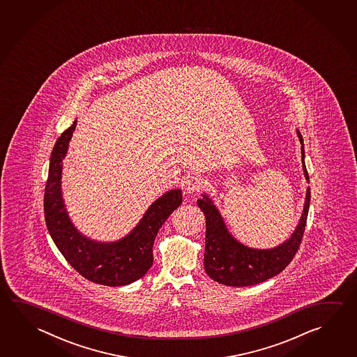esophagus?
I'll return each instance as SVG.
<instances>
[{
	"label": "esophagus",
	"mask_w": 357,
	"mask_h": 357,
	"mask_svg": "<svg viewBox=\"0 0 357 357\" xmlns=\"http://www.w3.org/2000/svg\"><path fill=\"white\" fill-rule=\"evenodd\" d=\"M203 179L199 176H189L185 181V189L188 193H198L203 188Z\"/></svg>",
	"instance_id": "obj_1"
}]
</instances>
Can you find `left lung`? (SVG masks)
Wrapping results in <instances>:
<instances>
[{
    "label": "left lung",
    "instance_id": "8db88e82",
    "mask_svg": "<svg viewBox=\"0 0 357 357\" xmlns=\"http://www.w3.org/2000/svg\"><path fill=\"white\" fill-rule=\"evenodd\" d=\"M300 139L302 168L307 181H310L305 165L303 139L297 130ZM311 192L307 188L305 208L301 215L300 223L296 227L292 236L286 242L269 250L250 248L239 243L231 237L227 229L223 218L218 209L213 204L212 199L203 194L198 199V206L206 215V253L204 269L206 275L214 281L231 287H245L267 281L269 278L281 273L294 259V255L300 248L301 241L306 227L307 214L310 208Z\"/></svg>",
    "mask_w": 357,
    "mask_h": 357
}]
</instances>
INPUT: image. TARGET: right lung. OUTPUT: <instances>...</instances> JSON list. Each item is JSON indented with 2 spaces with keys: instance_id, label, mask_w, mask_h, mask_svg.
I'll return each instance as SVG.
<instances>
[{
  "instance_id": "add662e5",
  "label": "right lung",
  "mask_w": 357,
  "mask_h": 357,
  "mask_svg": "<svg viewBox=\"0 0 357 357\" xmlns=\"http://www.w3.org/2000/svg\"><path fill=\"white\" fill-rule=\"evenodd\" d=\"M76 120L59 137L52 149L44 195L45 220L54 243L82 277L89 281L119 287L137 281L153 264V244L158 231L181 204V189L163 194L151 204L128 236L112 243L82 236L70 220L61 193L63 159L75 130Z\"/></svg>"
}]
</instances>
